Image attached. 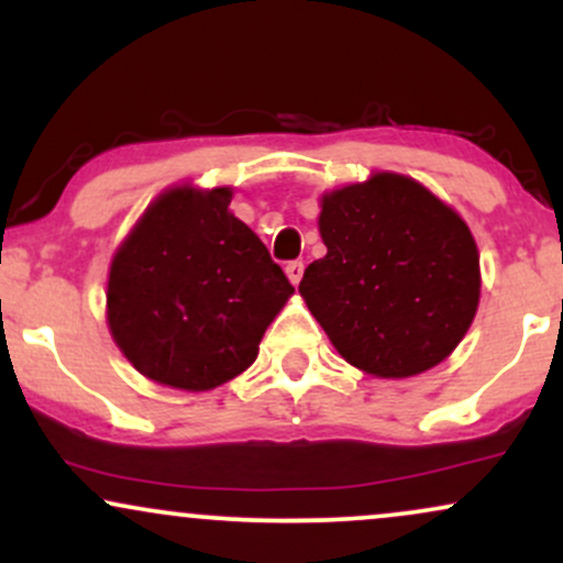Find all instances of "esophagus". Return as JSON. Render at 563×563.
<instances>
[{
    "label": "esophagus",
    "mask_w": 563,
    "mask_h": 563,
    "mask_svg": "<svg viewBox=\"0 0 563 563\" xmlns=\"http://www.w3.org/2000/svg\"><path fill=\"white\" fill-rule=\"evenodd\" d=\"M286 275H288V280L294 283V286H299V280H301V275H303V262L301 260L288 262L286 264Z\"/></svg>",
    "instance_id": "esophagus-1"
}]
</instances>
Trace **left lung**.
<instances>
[{
	"label": "left lung",
	"mask_w": 563,
	"mask_h": 563,
	"mask_svg": "<svg viewBox=\"0 0 563 563\" xmlns=\"http://www.w3.org/2000/svg\"><path fill=\"white\" fill-rule=\"evenodd\" d=\"M328 254L299 294L341 357L380 378L429 371L461 344L479 303V251L416 179L373 174L322 198Z\"/></svg>",
	"instance_id": "obj_1"
}]
</instances>
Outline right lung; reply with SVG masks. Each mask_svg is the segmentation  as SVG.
Returning a JSON list of instances; mask_svg holds the SVG:
<instances>
[{
  "label": "right lung",
  "instance_id": "right-lung-1",
  "mask_svg": "<svg viewBox=\"0 0 563 563\" xmlns=\"http://www.w3.org/2000/svg\"><path fill=\"white\" fill-rule=\"evenodd\" d=\"M230 187L164 192L115 251L108 325L142 376L206 391L235 378L294 294L267 245L228 211Z\"/></svg>",
  "mask_w": 563,
  "mask_h": 563
}]
</instances>
